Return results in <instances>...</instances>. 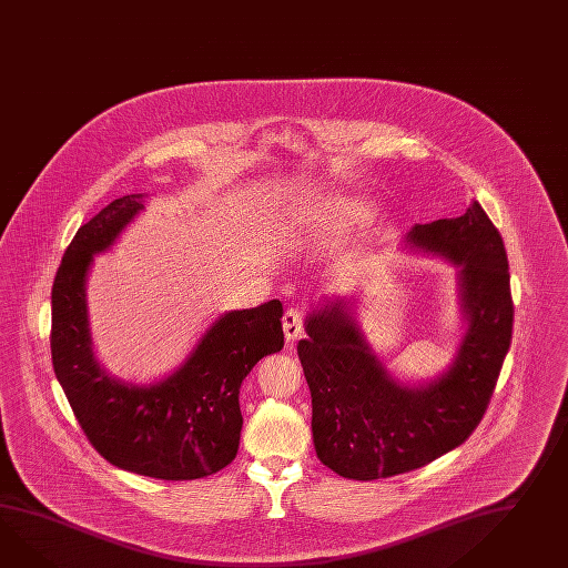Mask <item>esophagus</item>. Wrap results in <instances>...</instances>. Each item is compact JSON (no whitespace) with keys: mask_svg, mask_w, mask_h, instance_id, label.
Returning a JSON list of instances; mask_svg holds the SVG:
<instances>
[{"mask_svg":"<svg viewBox=\"0 0 568 568\" xmlns=\"http://www.w3.org/2000/svg\"><path fill=\"white\" fill-rule=\"evenodd\" d=\"M302 326H304L302 312H300L297 307H290V310L283 314V331H285V338H287V341H295V338L302 334Z\"/></svg>","mask_w":568,"mask_h":568,"instance_id":"34e87169","label":"esophagus"}]
</instances>
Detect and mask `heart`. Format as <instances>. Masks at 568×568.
I'll use <instances>...</instances> for the list:
<instances>
[{
  "label": "heart",
  "mask_w": 568,
  "mask_h": 568,
  "mask_svg": "<svg viewBox=\"0 0 568 568\" xmlns=\"http://www.w3.org/2000/svg\"><path fill=\"white\" fill-rule=\"evenodd\" d=\"M328 215L346 220V222H363L372 215V205L365 199H357V196H338V199L322 203L310 220L328 217Z\"/></svg>",
  "instance_id": "obj_1"
}]
</instances>
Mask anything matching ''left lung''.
I'll return each instance as SVG.
<instances>
[{
	"label": "left lung",
	"instance_id": "obj_1",
	"mask_svg": "<svg viewBox=\"0 0 568 568\" xmlns=\"http://www.w3.org/2000/svg\"><path fill=\"white\" fill-rule=\"evenodd\" d=\"M406 242L457 266L468 328L439 377L400 384L365 343L345 300H324L297 345L312 392L316 454L353 480L423 468L466 442L485 416L511 345L507 252L478 201L456 220L418 223Z\"/></svg>",
	"mask_w": 568,
	"mask_h": 568
}]
</instances>
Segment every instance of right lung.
I'll use <instances>...</instances> for the list:
<instances>
[{
    "instance_id": "obj_1",
    "label": "right lung",
    "mask_w": 568,
    "mask_h": 568,
    "mask_svg": "<svg viewBox=\"0 0 568 568\" xmlns=\"http://www.w3.org/2000/svg\"><path fill=\"white\" fill-rule=\"evenodd\" d=\"M143 211V194L114 199L73 235L51 291L57 379L88 442L121 470L194 480L225 468L240 445V386L258 361L283 348L278 300L225 312L174 374L148 386L106 374L92 351L85 278Z\"/></svg>"
}]
</instances>
